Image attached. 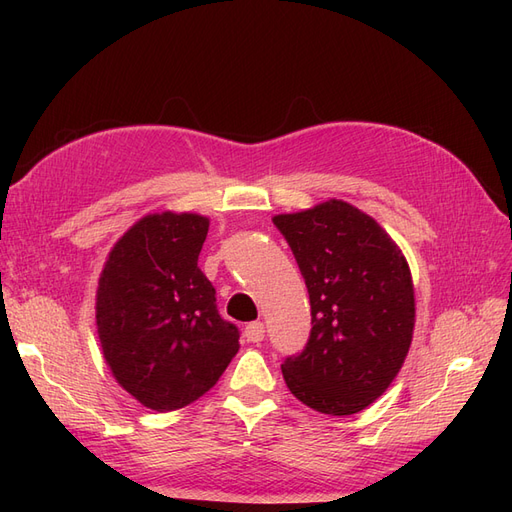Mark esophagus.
<instances>
[{"instance_id": "esophagus-1", "label": "esophagus", "mask_w": 512, "mask_h": 512, "mask_svg": "<svg viewBox=\"0 0 512 512\" xmlns=\"http://www.w3.org/2000/svg\"><path fill=\"white\" fill-rule=\"evenodd\" d=\"M243 335H245L247 342L258 344V342H262V339H265V324H262V322H250L245 327Z\"/></svg>"}]
</instances>
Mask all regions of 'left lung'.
Wrapping results in <instances>:
<instances>
[{"mask_svg":"<svg viewBox=\"0 0 512 512\" xmlns=\"http://www.w3.org/2000/svg\"><path fill=\"white\" fill-rule=\"evenodd\" d=\"M309 292L312 331L282 363L290 393L331 416L361 412L404 365L414 329L408 262L363 211L329 200L275 215Z\"/></svg>","mask_w":512,"mask_h":512,"instance_id":"1","label":"left lung"}]
</instances>
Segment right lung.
<instances>
[{
	"mask_svg": "<svg viewBox=\"0 0 512 512\" xmlns=\"http://www.w3.org/2000/svg\"><path fill=\"white\" fill-rule=\"evenodd\" d=\"M209 220L156 213L113 247L100 277L96 320L104 359L143 406L192 404L220 380L239 350V329L218 312L198 269Z\"/></svg>",
	"mask_w": 512,
	"mask_h": 512,
	"instance_id": "add662e5",
	"label": "right lung"
}]
</instances>
